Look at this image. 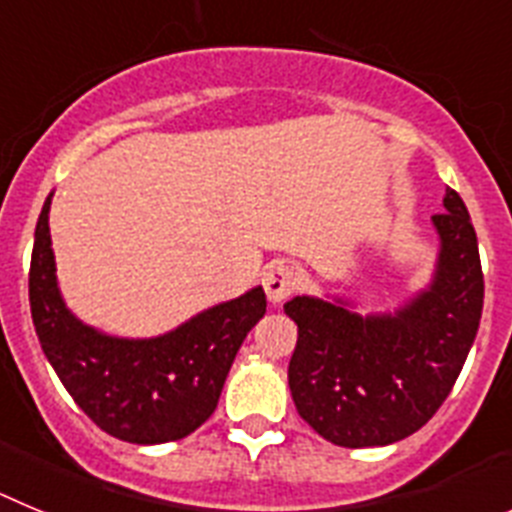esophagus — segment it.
<instances>
[{"label": "esophagus", "instance_id": "34e87169", "mask_svg": "<svg viewBox=\"0 0 512 512\" xmlns=\"http://www.w3.org/2000/svg\"><path fill=\"white\" fill-rule=\"evenodd\" d=\"M264 289L269 302L279 305L282 300H287L297 287V271L287 264V261H274L269 269L264 271Z\"/></svg>", "mask_w": 512, "mask_h": 512}]
</instances>
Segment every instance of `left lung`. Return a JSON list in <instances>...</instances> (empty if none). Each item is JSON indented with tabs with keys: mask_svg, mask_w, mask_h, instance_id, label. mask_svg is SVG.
<instances>
[{
	"mask_svg": "<svg viewBox=\"0 0 512 512\" xmlns=\"http://www.w3.org/2000/svg\"><path fill=\"white\" fill-rule=\"evenodd\" d=\"M433 215L441 238L431 287L395 315L351 312L341 300L295 297L289 390L325 441L366 449L423 428L449 397L479 330L485 277L472 217L454 189Z\"/></svg>",
	"mask_w": 512,
	"mask_h": 512,
	"instance_id": "8db88e82",
	"label": "left lung"
}]
</instances>
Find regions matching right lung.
<instances>
[{
  "mask_svg": "<svg viewBox=\"0 0 512 512\" xmlns=\"http://www.w3.org/2000/svg\"><path fill=\"white\" fill-rule=\"evenodd\" d=\"M48 212L51 197L35 225L30 312L63 387L120 441L148 446L197 431L215 413L243 338L264 318V289L210 307L158 338L104 336L76 320L58 292Z\"/></svg>",
  "mask_w": 512,
  "mask_h": 512,
  "instance_id": "add662e5",
  "label": "right lung"
}]
</instances>
